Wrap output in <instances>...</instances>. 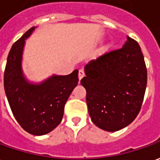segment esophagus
Instances as JSON below:
<instances>
[{"label":"esophagus","mask_w":160,"mask_h":160,"mask_svg":"<svg viewBox=\"0 0 160 160\" xmlns=\"http://www.w3.org/2000/svg\"><path fill=\"white\" fill-rule=\"evenodd\" d=\"M78 76H79V80H80L85 76V72H84L83 69H80V71H79V75H78Z\"/></svg>","instance_id":"esophagus-1"}]
</instances>
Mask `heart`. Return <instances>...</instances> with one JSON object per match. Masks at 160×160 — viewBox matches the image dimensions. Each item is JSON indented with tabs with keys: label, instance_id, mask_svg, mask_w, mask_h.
Instances as JSON below:
<instances>
[{
	"label": "heart",
	"instance_id": "obj_1",
	"mask_svg": "<svg viewBox=\"0 0 160 160\" xmlns=\"http://www.w3.org/2000/svg\"><path fill=\"white\" fill-rule=\"evenodd\" d=\"M110 49H111V45H108V46H107V47H105V48H104L103 50H102V52H103V53H107V52H108Z\"/></svg>",
	"mask_w": 160,
	"mask_h": 160
}]
</instances>
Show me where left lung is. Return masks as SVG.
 <instances>
[{
  "label": "left lung",
  "mask_w": 160,
  "mask_h": 160,
  "mask_svg": "<svg viewBox=\"0 0 160 160\" xmlns=\"http://www.w3.org/2000/svg\"><path fill=\"white\" fill-rule=\"evenodd\" d=\"M85 73L80 83L87 90L93 124L102 130L116 132L134 120L147 83L146 63L137 41L127 37L122 48L86 65Z\"/></svg>",
  "instance_id": "1"
}]
</instances>
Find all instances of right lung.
I'll list each match as a JSON object with an SVG mask.
<instances>
[{"instance_id":"add662e5","label":"right lung","mask_w":160,"mask_h":160,"mask_svg":"<svg viewBox=\"0 0 160 160\" xmlns=\"http://www.w3.org/2000/svg\"><path fill=\"white\" fill-rule=\"evenodd\" d=\"M26 32L10 49L4 72V89L14 118L28 133L44 135L53 131L63 118L64 107L79 81L78 69L68 75H53L41 84H32L22 69Z\"/></svg>"}]
</instances>
